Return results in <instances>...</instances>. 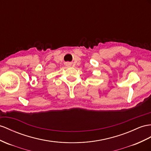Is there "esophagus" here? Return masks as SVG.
<instances>
[{"mask_svg":"<svg viewBox=\"0 0 151 151\" xmlns=\"http://www.w3.org/2000/svg\"><path fill=\"white\" fill-rule=\"evenodd\" d=\"M67 64H68V65H70V63H67Z\"/></svg>","mask_w":151,"mask_h":151,"instance_id":"obj_1","label":"esophagus"}]
</instances>
